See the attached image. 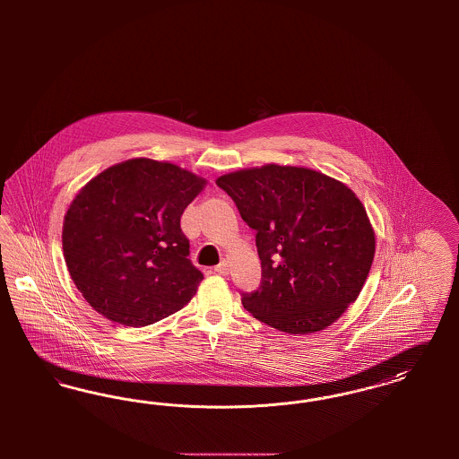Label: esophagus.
<instances>
[{
  "label": "esophagus",
  "mask_w": 459,
  "mask_h": 459,
  "mask_svg": "<svg viewBox=\"0 0 459 459\" xmlns=\"http://www.w3.org/2000/svg\"><path fill=\"white\" fill-rule=\"evenodd\" d=\"M215 272L217 273H220V275H227L229 272H230V264H229V262L227 260H221V262L215 266Z\"/></svg>",
  "instance_id": "1"
}]
</instances>
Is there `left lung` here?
<instances>
[{
    "mask_svg": "<svg viewBox=\"0 0 459 459\" xmlns=\"http://www.w3.org/2000/svg\"><path fill=\"white\" fill-rule=\"evenodd\" d=\"M217 186L256 230L262 285L242 306L285 333L332 325L359 296L375 256L367 210L350 187L306 167L263 165Z\"/></svg>",
    "mask_w": 459,
    "mask_h": 459,
    "instance_id": "left-lung-1",
    "label": "left lung"
}]
</instances>
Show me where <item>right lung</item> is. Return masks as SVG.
I'll list each match as a JSON object with an SVG mask.
<instances>
[{
    "mask_svg": "<svg viewBox=\"0 0 459 459\" xmlns=\"http://www.w3.org/2000/svg\"><path fill=\"white\" fill-rule=\"evenodd\" d=\"M206 178L169 161L132 158L91 178L64 220L68 273L92 309L146 327L187 305L203 273L180 229Z\"/></svg>",
    "mask_w": 459,
    "mask_h": 459,
    "instance_id": "1",
    "label": "right lung"
}]
</instances>
